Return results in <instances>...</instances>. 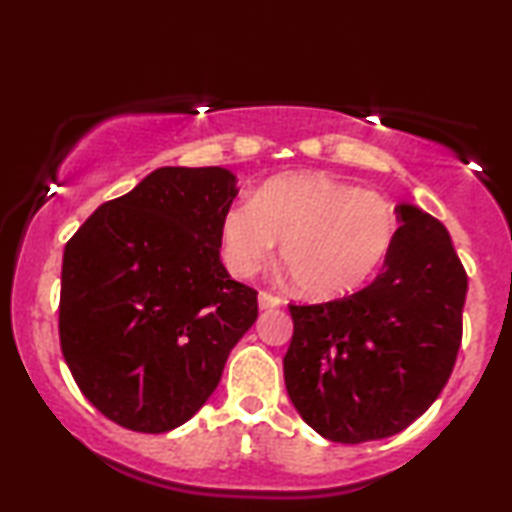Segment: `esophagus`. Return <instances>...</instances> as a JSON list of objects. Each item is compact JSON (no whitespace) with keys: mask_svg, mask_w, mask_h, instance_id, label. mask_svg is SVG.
Segmentation results:
<instances>
[{"mask_svg":"<svg viewBox=\"0 0 512 512\" xmlns=\"http://www.w3.org/2000/svg\"><path fill=\"white\" fill-rule=\"evenodd\" d=\"M279 305H282V298L279 296H272L268 291L258 293V307H261V310H275Z\"/></svg>","mask_w":512,"mask_h":512,"instance_id":"34e87169","label":"esophagus"}]
</instances>
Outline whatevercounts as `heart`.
<instances>
[{
	"instance_id": "obj_1",
	"label": "heart",
	"mask_w": 512,
	"mask_h": 512,
	"mask_svg": "<svg viewBox=\"0 0 512 512\" xmlns=\"http://www.w3.org/2000/svg\"><path fill=\"white\" fill-rule=\"evenodd\" d=\"M396 235L382 195L324 172L286 174L235 202L221 221V256L233 277L256 275L282 242V261L298 291L338 298L373 277Z\"/></svg>"
}]
</instances>
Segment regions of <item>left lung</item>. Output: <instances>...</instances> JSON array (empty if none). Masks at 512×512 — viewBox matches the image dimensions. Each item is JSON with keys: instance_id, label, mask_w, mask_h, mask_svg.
I'll return each mask as SVG.
<instances>
[{"instance_id": "left-lung-1", "label": "left lung", "mask_w": 512, "mask_h": 512, "mask_svg": "<svg viewBox=\"0 0 512 512\" xmlns=\"http://www.w3.org/2000/svg\"><path fill=\"white\" fill-rule=\"evenodd\" d=\"M382 275L352 296L289 305L284 382L293 408L333 443L401 433L450 380L468 277L443 223L398 205Z\"/></svg>"}]
</instances>
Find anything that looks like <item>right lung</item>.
I'll return each mask as SVG.
<instances>
[{"label":"right lung","instance_id":"add662e5","mask_svg":"<svg viewBox=\"0 0 512 512\" xmlns=\"http://www.w3.org/2000/svg\"><path fill=\"white\" fill-rule=\"evenodd\" d=\"M235 195L226 167H158L67 242L60 347L111 422L142 433L188 422L254 326L256 291L219 254Z\"/></svg>","mask_w":512,"mask_h":512}]
</instances>
